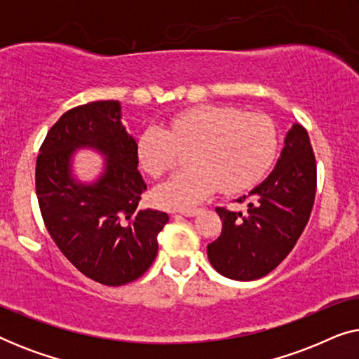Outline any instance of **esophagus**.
Wrapping results in <instances>:
<instances>
[{
  "label": "esophagus",
  "mask_w": 359,
  "mask_h": 359,
  "mask_svg": "<svg viewBox=\"0 0 359 359\" xmlns=\"http://www.w3.org/2000/svg\"><path fill=\"white\" fill-rule=\"evenodd\" d=\"M201 212L199 209H186V210H181V215H184V217H194V215H198Z\"/></svg>",
  "instance_id": "34e87169"
}]
</instances>
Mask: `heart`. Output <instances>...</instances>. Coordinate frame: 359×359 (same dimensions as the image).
<instances>
[{
  "instance_id": "obj_1",
  "label": "heart",
  "mask_w": 359,
  "mask_h": 359,
  "mask_svg": "<svg viewBox=\"0 0 359 359\" xmlns=\"http://www.w3.org/2000/svg\"><path fill=\"white\" fill-rule=\"evenodd\" d=\"M191 168L176 171L154 189L156 205L188 209L215 191L250 189L266 175L278 150V132L264 114H243L230 106H199L171 119L170 130L151 124L137 142V156L147 173L173 168L180 150H189Z\"/></svg>"
}]
</instances>
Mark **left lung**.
Listing matches in <instances>:
<instances>
[{
    "label": "left lung",
    "instance_id": "obj_1",
    "mask_svg": "<svg viewBox=\"0 0 359 359\" xmlns=\"http://www.w3.org/2000/svg\"><path fill=\"white\" fill-rule=\"evenodd\" d=\"M317 188V166L307 130L294 124L274 170L238 201L245 212L217 208L222 233L208 245L217 273L235 281H253L271 273L301 237L311 217Z\"/></svg>",
    "mask_w": 359,
    "mask_h": 359
}]
</instances>
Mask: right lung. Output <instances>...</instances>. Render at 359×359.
I'll list each match as a JSON object with an SVG mask.
<instances>
[{
  "mask_svg": "<svg viewBox=\"0 0 359 359\" xmlns=\"http://www.w3.org/2000/svg\"><path fill=\"white\" fill-rule=\"evenodd\" d=\"M119 101H93L67 111L43 140L36 193L43 224L68 262L93 281L122 286L140 278L158 252L168 214L140 209L147 184L137 170V142L122 124ZM80 148L105 156L93 184L72 176Z\"/></svg>",
  "mask_w": 359,
  "mask_h": 359,
  "instance_id": "1",
  "label": "right lung"
}]
</instances>
